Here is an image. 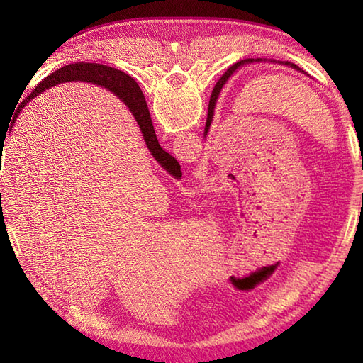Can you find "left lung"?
<instances>
[{
    "label": "left lung",
    "mask_w": 363,
    "mask_h": 363,
    "mask_svg": "<svg viewBox=\"0 0 363 363\" xmlns=\"http://www.w3.org/2000/svg\"><path fill=\"white\" fill-rule=\"evenodd\" d=\"M259 62H267V59H243V60H240V62L234 64L225 74L221 76V79L217 82V86H215L213 91H212V96H211V101H209V109H207V120H206V128H204V137H207V133H209V129H211V126H212L215 106H217L218 96H220V94H221V89L225 87V84L229 81L230 76H233L235 72H238V70H240V68H243V67H246V65H250V64H259ZM269 62L279 64V65H285V67L293 68V70H296V72L303 73V74H306V76H309L304 70H301L299 67H296L295 64L289 62V60H287V62H282V60H269Z\"/></svg>",
    "instance_id": "8db88e82"
}]
</instances>
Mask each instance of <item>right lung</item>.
Masks as SVG:
<instances>
[{"label": "right lung", "instance_id": "obj_1", "mask_svg": "<svg viewBox=\"0 0 363 363\" xmlns=\"http://www.w3.org/2000/svg\"><path fill=\"white\" fill-rule=\"evenodd\" d=\"M72 81L96 84V86H101L117 95V98H120L121 101L125 103L129 112L133 113V117L135 118L138 128H140V133L143 135V140L146 143V148H148V151L151 152L154 160H156L169 176L174 177V179L177 181L181 179L182 173H181L179 162H177L173 156H169L167 151L162 150V146L159 145L156 133H154L148 106H146L145 96L142 94L140 87H138V84L130 78V76L117 70V68H111L101 64H86V62L70 64L59 68L57 72L46 76V78L38 84V86L30 91L25 99H23L17 112H15L13 120L18 117V113L21 112L23 107H25L30 99H34L35 96L43 94L45 90L57 86V84L72 82Z\"/></svg>", "mask_w": 363, "mask_h": 363}]
</instances>
